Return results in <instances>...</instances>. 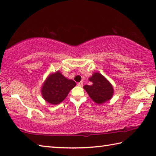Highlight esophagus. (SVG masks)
Wrapping results in <instances>:
<instances>
[{
    "instance_id": "1",
    "label": "esophagus",
    "mask_w": 156,
    "mask_h": 156,
    "mask_svg": "<svg viewBox=\"0 0 156 156\" xmlns=\"http://www.w3.org/2000/svg\"><path fill=\"white\" fill-rule=\"evenodd\" d=\"M78 87H83V82H78Z\"/></svg>"
}]
</instances>
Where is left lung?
I'll use <instances>...</instances> for the list:
<instances>
[{"mask_svg": "<svg viewBox=\"0 0 156 156\" xmlns=\"http://www.w3.org/2000/svg\"><path fill=\"white\" fill-rule=\"evenodd\" d=\"M89 80L92 82V84L85 85L83 88L96 103L102 104L112 98V86L100 73H94L89 78Z\"/></svg>", "mask_w": 156, "mask_h": 156, "instance_id": "8db88e82", "label": "left lung"}]
</instances>
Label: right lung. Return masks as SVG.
<instances>
[{
	"label": "right lung",
	"mask_w": 156,
	"mask_h": 156,
	"mask_svg": "<svg viewBox=\"0 0 156 156\" xmlns=\"http://www.w3.org/2000/svg\"><path fill=\"white\" fill-rule=\"evenodd\" d=\"M76 85L74 80H68L58 71L46 79L42 86L41 94L45 101L51 105H58Z\"/></svg>",
	"instance_id": "obj_1"
}]
</instances>
